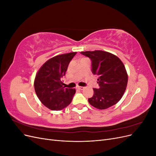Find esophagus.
Instances as JSON below:
<instances>
[{"mask_svg":"<svg viewBox=\"0 0 156 156\" xmlns=\"http://www.w3.org/2000/svg\"><path fill=\"white\" fill-rule=\"evenodd\" d=\"M84 88V87H77V89L80 90H83Z\"/></svg>","mask_w":156,"mask_h":156,"instance_id":"34e87169","label":"esophagus"}]
</instances>
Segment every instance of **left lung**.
<instances>
[{"label":"left lung","mask_w":156,"mask_h":156,"mask_svg":"<svg viewBox=\"0 0 156 156\" xmlns=\"http://www.w3.org/2000/svg\"><path fill=\"white\" fill-rule=\"evenodd\" d=\"M91 60L92 72L98 76L99 88H94V95L88 102L98 109H105L120 101L126 90L127 74L119 58L103 51L81 52Z\"/></svg>","instance_id":"obj_1"}]
</instances>
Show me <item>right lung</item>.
Masks as SVG:
<instances>
[{
	"instance_id": "right-lung-1",
	"label": "right lung",
	"mask_w": 156,
	"mask_h": 156,
	"mask_svg": "<svg viewBox=\"0 0 156 156\" xmlns=\"http://www.w3.org/2000/svg\"><path fill=\"white\" fill-rule=\"evenodd\" d=\"M77 52L60 55L48 60L37 73L34 89L43 104L53 111H60L72 102L75 90L63 87L62 78Z\"/></svg>"
}]
</instances>
